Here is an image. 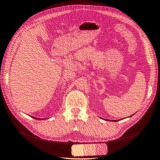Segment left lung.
I'll list each match as a JSON object with an SVG mask.
<instances>
[{
    "label": "left lung",
    "mask_w": 160,
    "mask_h": 160,
    "mask_svg": "<svg viewBox=\"0 0 160 160\" xmlns=\"http://www.w3.org/2000/svg\"><path fill=\"white\" fill-rule=\"evenodd\" d=\"M113 121H114V122H116V121H118V120H113Z\"/></svg>",
    "instance_id": "1"
}]
</instances>
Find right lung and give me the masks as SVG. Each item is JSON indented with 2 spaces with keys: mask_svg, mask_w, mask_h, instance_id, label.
I'll return each mask as SVG.
<instances>
[{
  "mask_svg": "<svg viewBox=\"0 0 160 160\" xmlns=\"http://www.w3.org/2000/svg\"><path fill=\"white\" fill-rule=\"evenodd\" d=\"M32 118H35V119H38V120H43V119H40V118H34V117H32Z\"/></svg>",
  "mask_w": 160,
  "mask_h": 160,
  "instance_id": "add662e5",
  "label": "right lung"
}]
</instances>
